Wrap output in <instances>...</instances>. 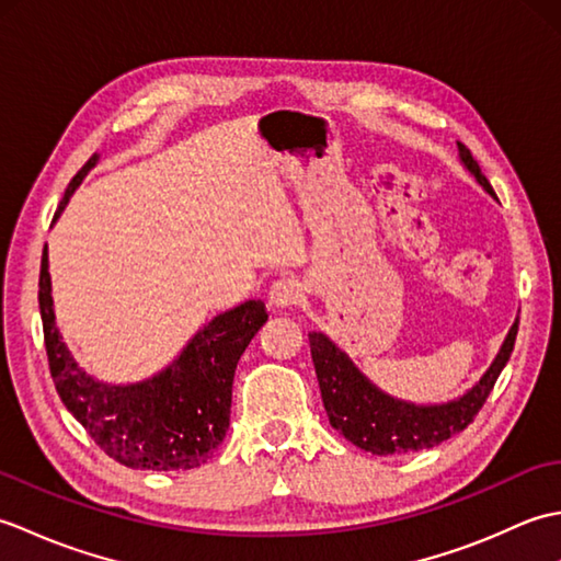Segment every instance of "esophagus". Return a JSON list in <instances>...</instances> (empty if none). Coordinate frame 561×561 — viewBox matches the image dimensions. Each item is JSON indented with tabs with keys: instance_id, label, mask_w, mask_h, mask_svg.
<instances>
[{
	"instance_id": "esophagus-1",
	"label": "esophagus",
	"mask_w": 561,
	"mask_h": 561,
	"mask_svg": "<svg viewBox=\"0 0 561 561\" xmlns=\"http://www.w3.org/2000/svg\"><path fill=\"white\" fill-rule=\"evenodd\" d=\"M301 284L296 279H279L270 287V306L274 308H291L301 301Z\"/></svg>"
}]
</instances>
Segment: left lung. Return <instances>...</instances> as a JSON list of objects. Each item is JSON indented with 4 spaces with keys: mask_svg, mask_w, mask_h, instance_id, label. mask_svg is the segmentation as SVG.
Instances as JSON below:
<instances>
[{
    "mask_svg": "<svg viewBox=\"0 0 561 561\" xmlns=\"http://www.w3.org/2000/svg\"><path fill=\"white\" fill-rule=\"evenodd\" d=\"M458 151L465 169L478 178L486 193L494 195L470 149L458 141ZM516 335L518 320L508 330L502 352L496 354L494 364L480 383L465 392L462 398L448 404H434V408H414V404L383 396L359 374V368L347 359V354L340 352L325 335L311 332L308 340H311L320 398H323L332 428H337L354 446L374 453V456H404V453L438 446L440 440L460 434L478 416L511 352H514Z\"/></svg>",
    "mask_w": 561,
    "mask_h": 561,
    "instance_id": "obj_1",
    "label": "left lung"
}]
</instances>
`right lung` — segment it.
Listing matches in <instances>:
<instances>
[{
  "label": "right lung",
  "instance_id": "right-lung-1",
  "mask_svg": "<svg viewBox=\"0 0 561 561\" xmlns=\"http://www.w3.org/2000/svg\"><path fill=\"white\" fill-rule=\"evenodd\" d=\"M96 157L71 178L55 211H62ZM38 304L57 396L105 456L135 470H190L207 462L226 436L236 364L265 325L262 301H245L199 330L173 366L137 386H105L71 359L55 325L47 250L41 260Z\"/></svg>",
  "mask_w": 561,
  "mask_h": 561
}]
</instances>
